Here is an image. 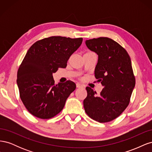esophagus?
<instances>
[{
	"instance_id": "obj_1",
	"label": "esophagus",
	"mask_w": 152,
	"mask_h": 152,
	"mask_svg": "<svg viewBox=\"0 0 152 152\" xmlns=\"http://www.w3.org/2000/svg\"><path fill=\"white\" fill-rule=\"evenodd\" d=\"M84 86H82V84H79V83H77V87H78V88H80V87H83Z\"/></svg>"
}]
</instances>
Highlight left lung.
<instances>
[{
	"mask_svg": "<svg viewBox=\"0 0 152 152\" xmlns=\"http://www.w3.org/2000/svg\"><path fill=\"white\" fill-rule=\"evenodd\" d=\"M86 44L98 55L94 75L103 89L96 96L93 89L86 87L85 112L96 121L108 122L117 118L129 104L136 82L131 58L125 49L108 37L87 40Z\"/></svg>",
	"mask_w": 152,
	"mask_h": 152,
	"instance_id": "left-lung-1",
	"label": "left lung"
}]
</instances>
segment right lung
Returning <instances> with one entry per match:
<instances>
[{
    "instance_id": "right-lung-1",
    "label": "right lung",
    "mask_w": 152,
    "mask_h": 152,
    "mask_svg": "<svg viewBox=\"0 0 152 152\" xmlns=\"http://www.w3.org/2000/svg\"><path fill=\"white\" fill-rule=\"evenodd\" d=\"M82 40L53 36L37 41L28 50L18 68L17 84L23 103L34 116L49 119L64 108L76 85L71 80L54 84L53 73L66 67Z\"/></svg>"
}]
</instances>
